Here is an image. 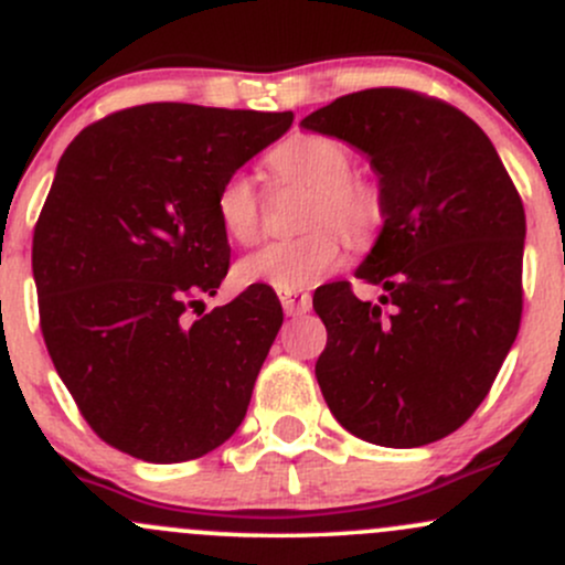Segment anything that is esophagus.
<instances>
[{"label": "esophagus", "instance_id": "34e87169", "mask_svg": "<svg viewBox=\"0 0 565 565\" xmlns=\"http://www.w3.org/2000/svg\"><path fill=\"white\" fill-rule=\"evenodd\" d=\"M281 297L284 313L287 316H302L311 311V295L308 292H278Z\"/></svg>", "mask_w": 565, "mask_h": 565}]
</instances>
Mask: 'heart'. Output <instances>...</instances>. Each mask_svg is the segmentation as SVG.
I'll return each instance as SVG.
<instances>
[{
  "instance_id": "obj_1",
  "label": "heart",
  "mask_w": 565,
  "mask_h": 565,
  "mask_svg": "<svg viewBox=\"0 0 565 565\" xmlns=\"http://www.w3.org/2000/svg\"><path fill=\"white\" fill-rule=\"evenodd\" d=\"M268 166L284 182L313 190L308 227L302 238L273 241L246 254L235 268L246 287H270L276 292H297L313 287L343 259V238L364 244L381 225L383 198L373 182L351 177L353 160L343 141L319 134L289 136L268 154ZM216 220L238 244H252L259 233V195L246 173H233L216 192ZM338 226L337 232L333 227Z\"/></svg>"
}]
</instances>
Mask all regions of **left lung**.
Here are the masks:
<instances>
[{
  "label": "left lung",
  "instance_id": "obj_1",
  "mask_svg": "<svg viewBox=\"0 0 565 565\" xmlns=\"http://www.w3.org/2000/svg\"><path fill=\"white\" fill-rule=\"evenodd\" d=\"M367 154L383 227L356 278L313 295L327 327L316 381L338 424L383 448H420L491 392L523 311L525 212L472 117L405 88L334 98L300 122Z\"/></svg>",
  "mask_w": 565,
  "mask_h": 565
}]
</instances>
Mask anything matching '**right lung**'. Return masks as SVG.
I'll list each match as a JSON object with an SVG mask.
<instances>
[{
  "label": "right lung",
  "instance_id": "add662e5",
  "mask_svg": "<svg viewBox=\"0 0 565 565\" xmlns=\"http://www.w3.org/2000/svg\"><path fill=\"white\" fill-rule=\"evenodd\" d=\"M292 120L141 104L61 154L31 246L40 324L55 373L111 448L190 461L244 420L284 313L265 287L206 313L231 265L216 192Z\"/></svg>",
  "mask_w": 565,
  "mask_h": 565
}]
</instances>
